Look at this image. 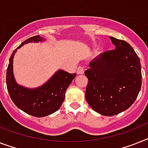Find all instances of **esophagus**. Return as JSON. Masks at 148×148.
Returning <instances> with one entry per match:
<instances>
[{"mask_svg": "<svg viewBox=\"0 0 148 148\" xmlns=\"http://www.w3.org/2000/svg\"><path fill=\"white\" fill-rule=\"evenodd\" d=\"M84 70H85L84 67H82V66L78 67V69H77V70H76L77 74H83V73H84Z\"/></svg>", "mask_w": 148, "mask_h": 148, "instance_id": "1", "label": "esophagus"}]
</instances>
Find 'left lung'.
<instances>
[{"instance_id": "8db88e82", "label": "left lung", "mask_w": 148, "mask_h": 148, "mask_svg": "<svg viewBox=\"0 0 148 148\" xmlns=\"http://www.w3.org/2000/svg\"><path fill=\"white\" fill-rule=\"evenodd\" d=\"M116 49L95 58L85 70L88 78L85 99L101 115H116L131 107L141 87L138 56L124 40L110 37Z\"/></svg>"}]
</instances>
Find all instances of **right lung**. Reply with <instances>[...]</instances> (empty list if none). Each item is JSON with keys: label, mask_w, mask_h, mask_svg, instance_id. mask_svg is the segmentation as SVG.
Returning a JSON list of instances; mask_svg holds the SVG:
<instances>
[{"label": "right lung", "mask_w": 148, "mask_h": 148, "mask_svg": "<svg viewBox=\"0 0 148 148\" xmlns=\"http://www.w3.org/2000/svg\"><path fill=\"white\" fill-rule=\"evenodd\" d=\"M42 40L39 35H35L23 41L16 49L29 42ZM16 49L10 56L6 77L7 91L11 100L18 108L33 116L42 117L54 113L63 103L66 91L76 74L59 70L46 84L38 88L29 89L19 86L16 83L13 74V59Z\"/></svg>", "instance_id": "add662e5"}]
</instances>
